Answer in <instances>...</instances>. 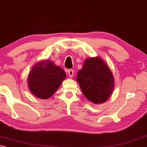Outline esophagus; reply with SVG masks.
Listing matches in <instances>:
<instances>
[{"label": "esophagus", "instance_id": "esophagus-1", "mask_svg": "<svg viewBox=\"0 0 147 147\" xmlns=\"http://www.w3.org/2000/svg\"><path fill=\"white\" fill-rule=\"evenodd\" d=\"M67 73H68V75L70 78H72L74 76V71L73 69H69L67 71Z\"/></svg>", "mask_w": 147, "mask_h": 147}]
</instances>
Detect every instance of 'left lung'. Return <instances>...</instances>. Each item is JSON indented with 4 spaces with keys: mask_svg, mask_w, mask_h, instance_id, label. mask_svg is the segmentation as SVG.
<instances>
[{
    "mask_svg": "<svg viewBox=\"0 0 147 147\" xmlns=\"http://www.w3.org/2000/svg\"><path fill=\"white\" fill-rule=\"evenodd\" d=\"M77 81L88 100L94 104L103 103L114 87V80L107 65L99 57L87 59L78 73Z\"/></svg>",
    "mask_w": 147,
    "mask_h": 147,
    "instance_id": "left-lung-1",
    "label": "left lung"
}]
</instances>
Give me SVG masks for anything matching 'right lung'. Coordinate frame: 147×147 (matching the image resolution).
Wrapping results in <instances>:
<instances>
[{
	"mask_svg": "<svg viewBox=\"0 0 147 147\" xmlns=\"http://www.w3.org/2000/svg\"><path fill=\"white\" fill-rule=\"evenodd\" d=\"M66 77L64 70L47 60L34 66L28 78L31 93L37 98L45 99L56 92Z\"/></svg>",
	"mask_w": 147,
	"mask_h": 147,
	"instance_id": "obj_1",
	"label": "right lung"
}]
</instances>
